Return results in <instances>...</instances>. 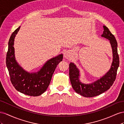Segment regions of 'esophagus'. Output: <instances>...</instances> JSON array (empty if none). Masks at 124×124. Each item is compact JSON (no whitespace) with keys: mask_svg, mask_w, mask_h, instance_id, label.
I'll return each mask as SVG.
<instances>
[{"mask_svg":"<svg viewBox=\"0 0 124 124\" xmlns=\"http://www.w3.org/2000/svg\"><path fill=\"white\" fill-rule=\"evenodd\" d=\"M64 56L68 59H70L71 58V55H70V53L69 51H66L64 54Z\"/></svg>","mask_w":124,"mask_h":124,"instance_id":"obj_1","label":"esophagus"}]
</instances>
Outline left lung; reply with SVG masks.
Segmentation results:
<instances>
[{"mask_svg":"<svg viewBox=\"0 0 124 124\" xmlns=\"http://www.w3.org/2000/svg\"><path fill=\"white\" fill-rule=\"evenodd\" d=\"M103 33L102 37L109 40L113 51V62L111 69L105 75L95 82L89 84L82 83L79 80V70L73 63L69 64V75L73 89L76 93L84 97H93L109 89L116 79L119 64L117 52V43L116 39L108 28L103 26Z\"/></svg>","mask_w":124,"mask_h":124,"instance_id":"1","label":"left lung"}]
</instances>
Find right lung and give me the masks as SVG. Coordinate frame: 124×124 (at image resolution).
Masks as SVG:
<instances>
[{"label":"right lung","instance_id":"1","mask_svg":"<svg viewBox=\"0 0 124 124\" xmlns=\"http://www.w3.org/2000/svg\"><path fill=\"white\" fill-rule=\"evenodd\" d=\"M20 29V26L13 31L8 42L6 65L10 80L15 89L20 93L30 96H39L47 90L56 67L62 61L63 54L48 60L37 73L26 72L17 63L15 58L14 41Z\"/></svg>","mask_w":124,"mask_h":124}]
</instances>
